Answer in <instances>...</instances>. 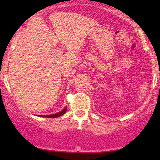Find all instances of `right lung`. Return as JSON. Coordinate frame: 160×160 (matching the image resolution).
I'll use <instances>...</instances> for the list:
<instances>
[{
  "mask_svg": "<svg viewBox=\"0 0 160 160\" xmlns=\"http://www.w3.org/2000/svg\"><path fill=\"white\" fill-rule=\"evenodd\" d=\"M66 111H67V107H65L64 108L62 111H61L58 113H55V114H51V115H38V117H47V118H56V117H60V116H62L63 114H65Z\"/></svg>",
  "mask_w": 160,
  "mask_h": 160,
  "instance_id": "right-lung-1",
  "label": "right lung"
}]
</instances>
